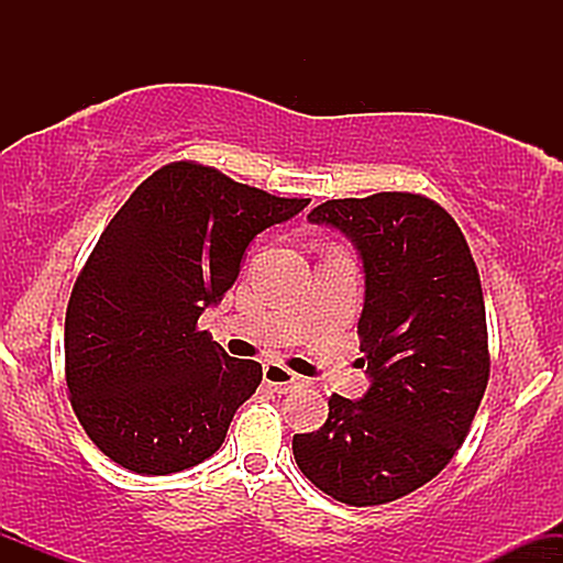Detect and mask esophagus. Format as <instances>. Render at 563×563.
Listing matches in <instances>:
<instances>
[{
    "instance_id": "obj_1",
    "label": "esophagus",
    "mask_w": 563,
    "mask_h": 563,
    "mask_svg": "<svg viewBox=\"0 0 563 563\" xmlns=\"http://www.w3.org/2000/svg\"><path fill=\"white\" fill-rule=\"evenodd\" d=\"M264 384L273 386L277 394H288L290 389H296V386L301 384V378L296 376V373L286 371L283 365L267 363V365H264Z\"/></svg>"
}]
</instances>
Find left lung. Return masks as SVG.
Masks as SVG:
<instances>
[{"label":"left lung","mask_w":563,"mask_h":563,"mask_svg":"<svg viewBox=\"0 0 563 563\" xmlns=\"http://www.w3.org/2000/svg\"><path fill=\"white\" fill-rule=\"evenodd\" d=\"M309 222L339 230L365 275L360 352L371 386L333 394L328 421L294 437L301 474L346 506H380L450 463L487 389L482 283L448 211L412 192L325 200Z\"/></svg>","instance_id":"obj_1"}]
</instances>
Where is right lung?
<instances>
[{"mask_svg": "<svg viewBox=\"0 0 563 563\" xmlns=\"http://www.w3.org/2000/svg\"><path fill=\"white\" fill-rule=\"evenodd\" d=\"M309 198H275L179 161L142 183L84 264L66 312L76 418L113 463L164 476L222 448L262 365L198 331L238 280L260 232Z\"/></svg>", "mask_w": 563, "mask_h": 563, "instance_id": "obj_1", "label": "right lung"}]
</instances>
